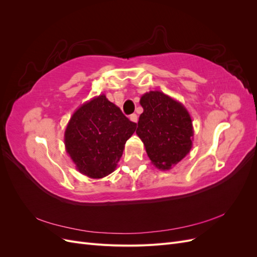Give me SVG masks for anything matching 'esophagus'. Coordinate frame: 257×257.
I'll return each mask as SVG.
<instances>
[{"instance_id":"34e87169","label":"esophagus","mask_w":257,"mask_h":257,"mask_svg":"<svg viewBox=\"0 0 257 257\" xmlns=\"http://www.w3.org/2000/svg\"><path fill=\"white\" fill-rule=\"evenodd\" d=\"M130 120L131 121H133V122H137V120H138V116H137V114L136 113H133V114H131L130 115Z\"/></svg>"}]
</instances>
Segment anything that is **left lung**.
Returning a JSON list of instances; mask_svg holds the SVG:
<instances>
[{"mask_svg": "<svg viewBox=\"0 0 257 257\" xmlns=\"http://www.w3.org/2000/svg\"><path fill=\"white\" fill-rule=\"evenodd\" d=\"M144 112L136 133L146 147L148 157L159 169H169L192 148V120L185 108L160 91L141 98Z\"/></svg>", "mask_w": 257, "mask_h": 257, "instance_id": "8db88e82", "label": "left lung"}]
</instances>
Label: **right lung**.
Returning a JSON list of instances; mask_svg holds the SVG:
<instances>
[{
  "label": "right lung",
  "mask_w": 257,
  "mask_h": 257,
  "mask_svg": "<svg viewBox=\"0 0 257 257\" xmlns=\"http://www.w3.org/2000/svg\"><path fill=\"white\" fill-rule=\"evenodd\" d=\"M137 124L105 95L83 104L65 131L66 151L80 173L90 178L111 174Z\"/></svg>",
  "instance_id": "right-lung-1"
}]
</instances>
